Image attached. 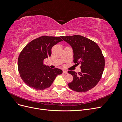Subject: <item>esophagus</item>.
Returning <instances> with one entry per match:
<instances>
[{"label": "esophagus", "mask_w": 122, "mask_h": 122, "mask_svg": "<svg viewBox=\"0 0 122 122\" xmlns=\"http://www.w3.org/2000/svg\"><path fill=\"white\" fill-rule=\"evenodd\" d=\"M63 73L64 74H68V72L67 71H65V70H64L63 71Z\"/></svg>", "instance_id": "34e87169"}]
</instances>
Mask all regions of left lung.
Masks as SVG:
<instances>
[{"instance_id":"left-lung-1","label":"left lung","mask_w":122,"mask_h":122,"mask_svg":"<svg viewBox=\"0 0 122 122\" xmlns=\"http://www.w3.org/2000/svg\"><path fill=\"white\" fill-rule=\"evenodd\" d=\"M61 38L71 46L74 62L80 64L81 72H68L73 76L69 87L78 92H85L95 87L100 80L105 66L104 57L97 44L79 35L62 36Z\"/></svg>"}]
</instances>
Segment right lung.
I'll list each match as a JSON object with an SVG mask.
<instances>
[{
  "mask_svg": "<svg viewBox=\"0 0 122 122\" xmlns=\"http://www.w3.org/2000/svg\"><path fill=\"white\" fill-rule=\"evenodd\" d=\"M61 41V37L42 36L24 48L18 57V68L22 79L28 86L35 90H44L62 73L60 69H53L43 64L44 60L51 56L52 47Z\"/></svg>",
  "mask_w": 122,
  "mask_h": 122,
  "instance_id": "obj_1",
  "label": "right lung"
}]
</instances>
